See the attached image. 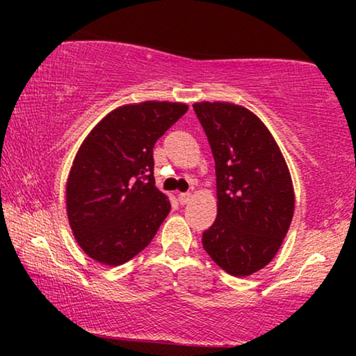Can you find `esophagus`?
<instances>
[{"label": "esophagus", "instance_id": "1", "mask_svg": "<svg viewBox=\"0 0 356 356\" xmlns=\"http://www.w3.org/2000/svg\"><path fill=\"white\" fill-rule=\"evenodd\" d=\"M178 201H179V204H189L193 201V194L191 193H179L178 194Z\"/></svg>", "mask_w": 356, "mask_h": 356}]
</instances>
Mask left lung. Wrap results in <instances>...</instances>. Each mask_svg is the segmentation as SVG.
Listing matches in <instances>:
<instances>
[{
	"mask_svg": "<svg viewBox=\"0 0 356 356\" xmlns=\"http://www.w3.org/2000/svg\"><path fill=\"white\" fill-rule=\"evenodd\" d=\"M216 160L217 218L202 246L235 277L264 269L280 250L295 212L291 175L257 115L230 102L194 104Z\"/></svg>",
	"mask_w": 356,
	"mask_h": 356,
	"instance_id": "left-lung-1",
	"label": "left lung"
}]
</instances>
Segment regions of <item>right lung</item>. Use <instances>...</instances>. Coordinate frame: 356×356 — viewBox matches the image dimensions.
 <instances>
[{
    "instance_id": "1",
    "label": "right lung",
    "mask_w": 356,
    "mask_h": 356,
    "mask_svg": "<svg viewBox=\"0 0 356 356\" xmlns=\"http://www.w3.org/2000/svg\"><path fill=\"white\" fill-rule=\"evenodd\" d=\"M188 111L179 102L121 105L97 123L66 181V213L77 245L104 266H120L152 241L172 204L154 179L152 149Z\"/></svg>"
}]
</instances>
